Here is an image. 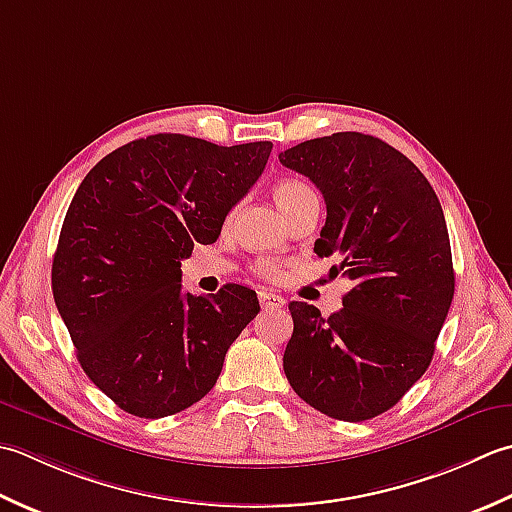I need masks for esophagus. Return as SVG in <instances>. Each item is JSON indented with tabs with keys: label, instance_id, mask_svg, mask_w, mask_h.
I'll return each instance as SVG.
<instances>
[{
	"label": "esophagus",
	"instance_id": "1",
	"mask_svg": "<svg viewBox=\"0 0 512 512\" xmlns=\"http://www.w3.org/2000/svg\"><path fill=\"white\" fill-rule=\"evenodd\" d=\"M258 300H260V305H263V309H280V307H285V298H280L276 294H269V291H260Z\"/></svg>",
	"mask_w": 512,
	"mask_h": 512
}]
</instances>
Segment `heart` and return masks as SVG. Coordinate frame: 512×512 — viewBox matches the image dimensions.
I'll return each instance as SVG.
<instances>
[{
  "instance_id": "1",
  "label": "heart",
  "mask_w": 512,
  "mask_h": 512,
  "mask_svg": "<svg viewBox=\"0 0 512 512\" xmlns=\"http://www.w3.org/2000/svg\"><path fill=\"white\" fill-rule=\"evenodd\" d=\"M307 192H311L305 183L300 181H280L274 185V201L276 205L283 210V214L287 216L291 212V207L298 203V198L305 196ZM258 274H263L267 278H276L278 276V265L271 263V260H263V263H258Z\"/></svg>"
}]
</instances>
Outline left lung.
Returning a JSON list of instances; mask_svg holds the SVG:
<instances>
[{"mask_svg": "<svg viewBox=\"0 0 512 512\" xmlns=\"http://www.w3.org/2000/svg\"><path fill=\"white\" fill-rule=\"evenodd\" d=\"M325 196L314 252L353 280L338 314L289 302L283 369L302 400L333 420L389 411L429 369L455 291L442 205L389 143L336 132L278 154Z\"/></svg>", "mask_w": 512, "mask_h": 512, "instance_id": "1", "label": "left lung"}]
</instances>
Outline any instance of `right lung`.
<instances>
[{"label": "right lung", "mask_w": 512, "mask_h": 512, "mask_svg": "<svg viewBox=\"0 0 512 512\" xmlns=\"http://www.w3.org/2000/svg\"><path fill=\"white\" fill-rule=\"evenodd\" d=\"M269 152L152 134L103 156L72 196L52 296L81 369L125 413L156 420L205 398L260 311L241 285L183 294L181 260L216 241Z\"/></svg>", "instance_id": "obj_1"}]
</instances>
